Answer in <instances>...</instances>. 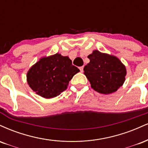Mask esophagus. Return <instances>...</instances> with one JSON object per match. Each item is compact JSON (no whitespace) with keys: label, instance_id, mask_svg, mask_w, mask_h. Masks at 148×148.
Segmentation results:
<instances>
[{"label":"esophagus","instance_id":"1","mask_svg":"<svg viewBox=\"0 0 148 148\" xmlns=\"http://www.w3.org/2000/svg\"><path fill=\"white\" fill-rule=\"evenodd\" d=\"M79 70H80L81 72H83V69H84V66H80V67H79Z\"/></svg>","mask_w":148,"mask_h":148}]
</instances>
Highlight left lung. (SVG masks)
I'll use <instances>...</instances> for the list:
<instances>
[{"label":"left lung","instance_id":"left-lung-1","mask_svg":"<svg viewBox=\"0 0 148 148\" xmlns=\"http://www.w3.org/2000/svg\"><path fill=\"white\" fill-rule=\"evenodd\" d=\"M90 62L84 68L91 88L102 94L116 92L125 80L126 68L119 58L93 50L88 56Z\"/></svg>","mask_w":148,"mask_h":148}]
</instances>
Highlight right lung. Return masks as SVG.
Wrapping results in <instances>:
<instances>
[{
  "instance_id": "right-lung-1",
  "label": "right lung",
  "mask_w": 148,
  "mask_h": 148,
  "mask_svg": "<svg viewBox=\"0 0 148 148\" xmlns=\"http://www.w3.org/2000/svg\"><path fill=\"white\" fill-rule=\"evenodd\" d=\"M79 71L69 57L57 53L42 57L29 69L27 84L36 94L52 98L65 91L69 81Z\"/></svg>"
}]
</instances>
